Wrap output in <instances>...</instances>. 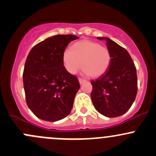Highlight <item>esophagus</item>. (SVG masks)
Returning <instances> with one entry per match:
<instances>
[{
    "label": "esophagus",
    "mask_w": 156,
    "mask_h": 156,
    "mask_svg": "<svg viewBox=\"0 0 156 156\" xmlns=\"http://www.w3.org/2000/svg\"><path fill=\"white\" fill-rule=\"evenodd\" d=\"M79 82H80V84H83V83H86V80H84V79H83V78H79Z\"/></svg>",
    "instance_id": "esophagus-1"
}]
</instances>
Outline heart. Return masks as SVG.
I'll return each mask as SVG.
<instances>
[{
  "label": "heart",
  "mask_w": 156,
  "mask_h": 156,
  "mask_svg": "<svg viewBox=\"0 0 156 156\" xmlns=\"http://www.w3.org/2000/svg\"><path fill=\"white\" fill-rule=\"evenodd\" d=\"M111 58L108 48L89 40L75 43L71 49H66L63 53L64 65L69 73L75 74L82 63L83 70L91 77H98L106 73Z\"/></svg>",
  "instance_id": "heart-1"
}]
</instances>
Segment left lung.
Segmentation results:
<instances>
[{"instance_id": "obj_1", "label": "left lung", "mask_w": 156, "mask_h": 156, "mask_svg": "<svg viewBox=\"0 0 156 156\" xmlns=\"http://www.w3.org/2000/svg\"><path fill=\"white\" fill-rule=\"evenodd\" d=\"M111 63L106 73L91 80V98L96 110L107 117L126 113L135 100L137 92V70L131 55L125 48L107 37Z\"/></svg>"}]
</instances>
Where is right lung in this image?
Here are the masks:
<instances>
[{
  "mask_svg": "<svg viewBox=\"0 0 156 156\" xmlns=\"http://www.w3.org/2000/svg\"><path fill=\"white\" fill-rule=\"evenodd\" d=\"M78 38L71 34L51 37L35 45L27 57L23 71L25 100L41 119L58 121L71 111L80 83L64 66L63 53L68 43Z\"/></svg>",
  "mask_w": 156,
  "mask_h": 156,
  "instance_id": "obj_1",
  "label": "right lung"
}]
</instances>
